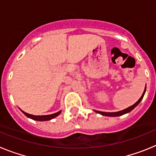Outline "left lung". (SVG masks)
<instances>
[{
    "label": "left lung",
    "instance_id": "8db88e82",
    "mask_svg": "<svg viewBox=\"0 0 156 156\" xmlns=\"http://www.w3.org/2000/svg\"><path fill=\"white\" fill-rule=\"evenodd\" d=\"M145 91H146V86H145V87H144V92H143L142 95H141V97L139 98V100L137 101V102L134 103L133 105L129 106V107H128V108H125V109H123V110H121V111H119V112H100V111H97V110H94V112H97V113L101 114V115H105V116H111V117L120 116V115H124V114L129 113V112H131L132 110L135 108V107H137V106L138 105L139 103L141 101V100H142L143 98H144V94H145Z\"/></svg>",
    "mask_w": 156,
    "mask_h": 156
}]
</instances>
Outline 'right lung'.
Here are the masks:
<instances>
[{
    "mask_svg": "<svg viewBox=\"0 0 156 156\" xmlns=\"http://www.w3.org/2000/svg\"><path fill=\"white\" fill-rule=\"evenodd\" d=\"M20 109V108H19ZM21 110V109H20ZM22 112L25 115H27L28 118H30V119H34V120H37V121H48V120H51V119H54V118H55L57 117L59 114L61 113L62 111H59L58 112H55V113L54 114H51V115H31V114L27 113V112H23V110H21Z\"/></svg>",
    "mask_w": 156,
    "mask_h": 156,
    "instance_id": "right-lung-1",
    "label": "right lung"
}]
</instances>
